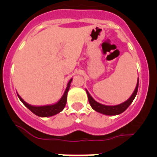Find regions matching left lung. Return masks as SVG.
<instances>
[{"instance_id": "left-lung-1", "label": "left lung", "mask_w": 157, "mask_h": 157, "mask_svg": "<svg viewBox=\"0 0 157 157\" xmlns=\"http://www.w3.org/2000/svg\"><path fill=\"white\" fill-rule=\"evenodd\" d=\"M138 82H137V85H136L135 89H134V93L132 94V95L130 96V98L128 100H127L126 101L123 102V103L120 104V105H102V104L98 103V101H96L94 98L91 97V95L90 94V93L86 90V91L87 96H88V100L89 102H90V105L92 107V109L94 110H95L96 112L101 113V114L106 115V116H116V115L121 114L122 112H123L126 109L128 108L130 105V104L132 103L134 99L135 98L136 95H137V93H138Z\"/></svg>"}]
</instances>
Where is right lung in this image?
Masks as SVG:
<instances>
[{
    "label": "right lung",
    "instance_id": "obj_1",
    "mask_svg": "<svg viewBox=\"0 0 157 157\" xmlns=\"http://www.w3.org/2000/svg\"><path fill=\"white\" fill-rule=\"evenodd\" d=\"M72 81V78H71L70 81L68 82L67 85V88L64 91V94L62 96V98L59 99L57 103L54 104V105H44V106H34V105H30L27 104L26 101H23V98L17 94L18 97H19V100L22 101V103L27 107L29 110L31 111L36 116H40V117H49V116H55V115L58 114L59 112L63 111L64 109L65 105L67 103V92L69 90V88L71 86V82Z\"/></svg>",
    "mask_w": 157,
    "mask_h": 157
}]
</instances>
